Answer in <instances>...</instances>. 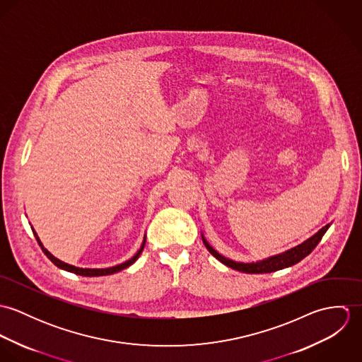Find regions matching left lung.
<instances>
[{
	"label": "left lung",
	"instance_id": "8db88e82",
	"mask_svg": "<svg viewBox=\"0 0 362 362\" xmlns=\"http://www.w3.org/2000/svg\"><path fill=\"white\" fill-rule=\"evenodd\" d=\"M329 227H330V224H326L325 227H322L315 235H312L307 241H304L303 244H300V245H297V247H294V248H291V250H288L283 254L263 259V260H259V262H252V263L235 262V260L226 258V257L220 255L213 247H210L207 244L204 235H202V240H204V244H205L207 251L214 258L220 260L221 263H224L226 266L234 269V270H238V272H243V273H272V272H276V270H281L284 267H290V266L298 263L300 260H303L305 257H308L310 252L315 250V247L319 244V241L322 240V237L325 235V233L327 231Z\"/></svg>",
	"mask_w": 362,
	"mask_h": 362
}]
</instances>
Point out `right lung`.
I'll list each match as a JSON object with an SVG mask.
<instances>
[{
    "label": "right lung",
    "instance_id": "add662e5",
    "mask_svg": "<svg viewBox=\"0 0 362 362\" xmlns=\"http://www.w3.org/2000/svg\"><path fill=\"white\" fill-rule=\"evenodd\" d=\"M32 230H33V228H32ZM33 234H35V237H36V240H37L39 245L42 247V251L45 252V255H46L47 258L50 259L57 267H59V269H62V270H66V272H71V273H75V274H79V276H86V277L112 274V273H117V272H119V270H122V269H125V267L131 266L136 259L139 258V255L142 254V251H144V248H145V243H146V235H145L144 243H142V245H141V250H139V251H138L132 258L129 259V260H127V262H124V263H121V264H117V266H112V267H107V269H83V267H76V266L68 264V263H65V262H62V260H59V259L52 257V254H50V252L43 247V244L40 243V240H39L37 234L35 233V230H33Z\"/></svg>",
    "mask_w": 362,
    "mask_h": 362
}]
</instances>
